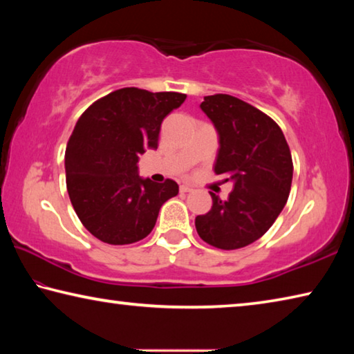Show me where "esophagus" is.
<instances>
[{"label":"esophagus","mask_w":354,"mask_h":354,"mask_svg":"<svg viewBox=\"0 0 354 354\" xmlns=\"http://www.w3.org/2000/svg\"><path fill=\"white\" fill-rule=\"evenodd\" d=\"M179 190H181V192H192V190H194V187H192V185H189V184H183L181 187H179Z\"/></svg>","instance_id":"obj_1"}]
</instances>
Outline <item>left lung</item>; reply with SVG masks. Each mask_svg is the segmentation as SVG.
Listing matches in <instances>:
<instances>
[{"label":"left lung","instance_id":"8db88e82","mask_svg":"<svg viewBox=\"0 0 354 354\" xmlns=\"http://www.w3.org/2000/svg\"><path fill=\"white\" fill-rule=\"evenodd\" d=\"M201 111L218 134L214 170L234 190L195 218L203 241L220 250L253 243L270 230L290 194L293 164L283 131L266 113L225 93L205 97Z\"/></svg>","mask_w":354,"mask_h":354}]
</instances>
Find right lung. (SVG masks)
<instances>
[{
    "instance_id": "1",
    "label": "right lung",
    "mask_w": 354,
    "mask_h": 354,
    "mask_svg": "<svg viewBox=\"0 0 354 354\" xmlns=\"http://www.w3.org/2000/svg\"><path fill=\"white\" fill-rule=\"evenodd\" d=\"M187 95L124 87L88 106L65 149L71 205L92 236L128 245L153 231L160 207L179 187L139 176V154L158 148L162 120Z\"/></svg>"
}]
</instances>
